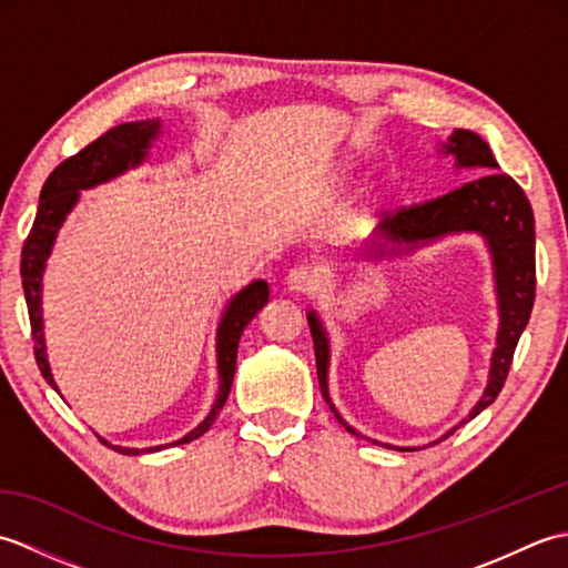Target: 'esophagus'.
I'll list each match as a JSON object with an SVG mask.
<instances>
[{
    "label": "esophagus",
    "mask_w": 568,
    "mask_h": 568,
    "mask_svg": "<svg viewBox=\"0 0 568 568\" xmlns=\"http://www.w3.org/2000/svg\"><path fill=\"white\" fill-rule=\"evenodd\" d=\"M317 283L320 281H317L315 271H310L307 265H297V268H293L285 277L287 293H310V291H315Z\"/></svg>",
    "instance_id": "esophagus-1"
}]
</instances>
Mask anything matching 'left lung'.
<instances>
[{"label":"left lung","instance_id":"8db88e82","mask_svg":"<svg viewBox=\"0 0 568 568\" xmlns=\"http://www.w3.org/2000/svg\"><path fill=\"white\" fill-rule=\"evenodd\" d=\"M442 159H449L454 171H476L486 173L470 183L456 187L446 195L417 204L385 216L376 232L371 234L361 251L356 253L358 263H385L415 256L417 251L429 248L439 241L462 234H476L484 239L490 256L493 271V293L498 305V332L496 348L490 354L488 381L480 393L478 403L468 409V415L456 422L452 429H446L442 437L429 444H439L449 437L466 422L478 417L488 405H493L503 383L508 378L513 364L515 346L520 342L529 322V312L535 303V214L532 204L525 197L523 187L510 175L498 173L500 165L493 159L488 143L468 129H454L452 136L437 143L434 151ZM307 322L312 339H315L317 356V378L324 400L329 403L334 417L342 422L348 434H356L361 439H368L366 434L354 429L339 415V409L332 403L329 393V368H332V339L327 324L320 317L317 310H307ZM373 444L388 446L397 452H415L419 446H395L373 439Z\"/></svg>","mask_w":568,"mask_h":568}]
</instances>
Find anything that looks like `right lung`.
<instances>
[{"label":"right lung","instance_id":"obj_1","mask_svg":"<svg viewBox=\"0 0 568 568\" xmlns=\"http://www.w3.org/2000/svg\"><path fill=\"white\" fill-rule=\"evenodd\" d=\"M163 134V122L161 119H141V122H129L119 124L106 131L88 149H82L78 155L60 163L55 171L48 175L45 185L41 190V202L39 212H36V222L31 234L23 244L21 253V285L23 295H27L29 305V317H31V332H33V352H36V364L41 368V376L45 383L60 395L58 383L53 378L51 364H48V346H45V329H43V275L48 258H51L53 246L58 241L60 229H63L68 214L78 207L80 192L92 190L102 183H110V180L124 175L134 168L143 165L149 161L153 143ZM268 283L265 281H253L246 287H241L239 293L226 300V305L216 322V336H214V356H216V376H220V388H216V397L210 407L207 417H204L197 427H192L185 437L175 442L159 444V446H146V449H134V446H119L102 439L110 449L124 454V456H139V454H151L168 449V446L187 444L192 439L202 437L204 432L212 427V422L220 415L224 407L229 390H232L234 373H236V352H239V339L244 334L246 324L258 315V310L268 303ZM63 397V395H60Z\"/></svg>","mask_w":568,"mask_h":568}]
</instances>
